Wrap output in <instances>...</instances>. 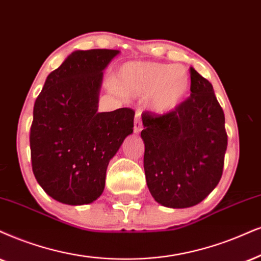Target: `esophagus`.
I'll return each mask as SVG.
<instances>
[{
  "mask_svg": "<svg viewBox=\"0 0 261 261\" xmlns=\"http://www.w3.org/2000/svg\"><path fill=\"white\" fill-rule=\"evenodd\" d=\"M142 130V120H141V113L137 112L136 115H135V123H134V131L136 134L141 133Z\"/></svg>",
  "mask_w": 261,
  "mask_h": 261,
  "instance_id": "1",
  "label": "esophagus"
}]
</instances>
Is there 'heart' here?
<instances>
[{
  "label": "heart",
  "instance_id": "obj_1",
  "mask_svg": "<svg viewBox=\"0 0 261 261\" xmlns=\"http://www.w3.org/2000/svg\"><path fill=\"white\" fill-rule=\"evenodd\" d=\"M117 84L110 82L114 92L141 97L149 95L151 110L164 114L184 101L190 89V74L183 65L127 62L118 71Z\"/></svg>",
  "mask_w": 261,
  "mask_h": 261
}]
</instances>
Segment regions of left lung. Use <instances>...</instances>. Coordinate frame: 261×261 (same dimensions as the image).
Returning a JSON list of instances; mask_svg holds the SVG:
<instances>
[{
    "label": "left lung",
    "instance_id": "8db88e82",
    "mask_svg": "<svg viewBox=\"0 0 261 261\" xmlns=\"http://www.w3.org/2000/svg\"><path fill=\"white\" fill-rule=\"evenodd\" d=\"M190 96L166 114L144 112L143 166L154 200L170 208L200 203L219 183L225 117L212 84L190 67Z\"/></svg>",
    "mask_w": 261,
    "mask_h": 261
}]
</instances>
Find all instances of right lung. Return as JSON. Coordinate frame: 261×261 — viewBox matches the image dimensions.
I'll return each mask as SVG.
<instances>
[{
    "instance_id": "obj_1",
    "label": "right lung",
    "mask_w": 261,
    "mask_h": 261,
    "mask_svg": "<svg viewBox=\"0 0 261 261\" xmlns=\"http://www.w3.org/2000/svg\"><path fill=\"white\" fill-rule=\"evenodd\" d=\"M118 54L113 49L73 51L49 73L36 98L32 171L59 202L79 206L100 197L108 163L134 131L131 108L97 112L102 71Z\"/></svg>"
}]
</instances>
